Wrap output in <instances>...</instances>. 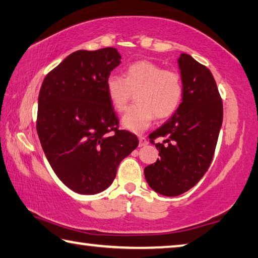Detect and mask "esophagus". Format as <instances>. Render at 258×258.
<instances>
[{"mask_svg": "<svg viewBox=\"0 0 258 258\" xmlns=\"http://www.w3.org/2000/svg\"><path fill=\"white\" fill-rule=\"evenodd\" d=\"M147 145H148V139H147L146 137L139 138V146L144 147V146H147Z\"/></svg>", "mask_w": 258, "mask_h": 258, "instance_id": "obj_1", "label": "esophagus"}]
</instances>
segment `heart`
<instances>
[{
	"label": "heart",
	"instance_id": "b5f03b06",
	"mask_svg": "<svg viewBox=\"0 0 258 258\" xmlns=\"http://www.w3.org/2000/svg\"><path fill=\"white\" fill-rule=\"evenodd\" d=\"M105 88L110 103L118 112L125 111L137 94L138 103L121 118V125L134 133L145 132L155 117L166 119L172 116L183 97L180 73L147 59L128 65L125 78L110 75Z\"/></svg>",
	"mask_w": 258,
	"mask_h": 258
}]
</instances>
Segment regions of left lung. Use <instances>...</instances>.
Segmentation results:
<instances>
[{
    "instance_id": "1",
    "label": "left lung",
    "mask_w": 258,
    "mask_h": 258,
    "mask_svg": "<svg viewBox=\"0 0 258 258\" xmlns=\"http://www.w3.org/2000/svg\"><path fill=\"white\" fill-rule=\"evenodd\" d=\"M183 80L180 107L149 136L161 159L145 167L155 191L178 196L194 187L209 169L223 122V101L211 71L188 54L178 59ZM165 137L162 143L156 140Z\"/></svg>"
}]
</instances>
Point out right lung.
<instances>
[{
    "label": "right lung",
    "instance_id": "1",
    "mask_svg": "<svg viewBox=\"0 0 258 258\" xmlns=\"http://www.w3.org/2000/svg\"><path fill=\"white\" fill-rule=\"evenodd\" d=\"M116 48L78 50L48 73L39 93L36 131L59 180L79 194L103 191L139 145L119 130L105 83L120 64Z\"/></svg>",
    "mask_w": 258,
    "mask_h": 258
}]
</instances>
